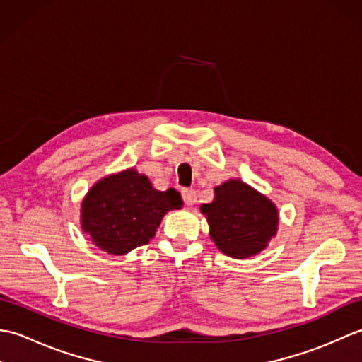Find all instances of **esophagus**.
<instances>
[{
  "label": "esophagus",
  "instance_id": "esophagus-1",
  "mask_svg": "<svg viewBox=\"0 0 362 362\" xmlns=\"http://www.w3.org/2000/svg\"><path fill=\"white\" fill-rule=\"evenodd\" d=\"M182 199L187 205H194L196 204V191L193 188L182 189Z\"/></svg>",
  "mask_w": 362,
  "mask_h": 362
}]
</instances>
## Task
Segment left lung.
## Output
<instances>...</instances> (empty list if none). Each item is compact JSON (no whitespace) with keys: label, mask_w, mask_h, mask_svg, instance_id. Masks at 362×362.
Returning a JSON list of instances; mask_svg holds the SVG:
<instances>
[{"label":"left lung","mask_w":362,"mask_h":362,"mask_svg":"<svg viewBox=\"0 0 362 362\" xmlns=\"http://www.w3.org/2000/svg\"><path fill=\"white\" fill-rule=\"evenodd\" d=\"M214 193V201L201 206L213 241L228 257L257 255L276 233L275 205L241 180H228Z\"/></svg>","instance_id":"8db88e82"}]
</instances>
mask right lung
<instances>
[{
	"label": "right lung",
	"mask_w": 362,
	"mask_h": 362,
	"mask_svg": "<svg viewBox=\"0 0 362 362\" xmlns=\"http://www.w3.org/2000/svg\"><path fill=\"white\" fill-rule=\"evenodd\" d=\"M182 205L175 189H153L148 177L127 169L88 191L82 204V228L99 249L122 255L148 244L165 213Z\"/></svg>",
	"instance_id": "obj_1"
}]
</instances>
